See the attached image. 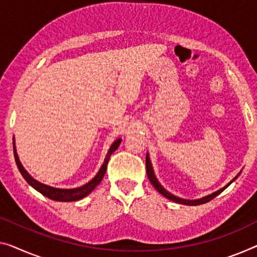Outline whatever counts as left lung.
I'll list each match as a JSON object with an SVG mask.
<instances>
[{
  "label": "left lung",
  "mask_w": 257,
  "mask_h": 257,
  "mask_svg": "<svg viewBox=\"0 0 257 257\" xmlns=\"http://www.w3.org/2000/svg\"><path fill=\"white\" fill-rule=\"evenodd\" d=\"M145 164H147V174H148V178H149V180H150V182L152 183V186L155 187V188L159 191L160 194L163 195V196H165L166 198H168V200H171V201H173V202H175V203H180V204H185V205H200V204H204V203H206V202H209V201H211V200H213L214 197L216 196H218V195H219L221 191L223 190H225L227 188V187L231 185V183L234 181V180L239 177V174L236 175V177L232 180L231 182L228 183V185H226L224 187V188H221V189H219V190H217L216 193H213V194H211V195H208V196H205V197H203V198H200V200H194V201H189V200H183V198H180V197H177V196H174V195H172L171 193H168L167 190H165L162 187V185H160V183L158 182V180L156 179V177H155V173H153V170H152V166H151V163H150V159H149V156L147 155V159H145Z\"/></svg>",
  "instance_id": "left-lung-1"
}]
</instances>
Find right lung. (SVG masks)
Listing matches in <instances>:
<instances>
[{
    "instance_id": "1",
    "label": "right lung",
    "mask_w": 257,
    "mask_h": 257,
    "mask_svg": "<svg viewBox=\"0 0 257 257\" xmlns=\"http://www.w3.org/2000/svg\"><path fill=\"white\" fill-rule=\"evenodd\" d=\"M120 143H121V140L118 139V140H116L115 142H114V143L112 144V147L109 148V151L107 152L105 162H104V164H102V166H101L100 170H99L98 174L95 175V177L92 179L90 182H87L86 185L79 187V188H74V189L53 188V187L46 186V185H44V183H40L39 181H37V180H34L28 173V172L24 170V167L22 166V164H21V162H19V159H18V156H17V153H16V149H15V147H14V152H15V160H16L18 170L22 173L23 178L26 180V182H28L30 186H32L34 189L38 190V191H39V193H41L43 195H45L46 197L51 198V200L60 201V202H72V201H78V200H80V198L87 196V195H89L91 191L93 190L95 187H97L99 183L101 182V180H102V178H104V175L106 173L107 164H108L109 157L118 148V145H120Z\"/></svg>"
}]
</instances>
